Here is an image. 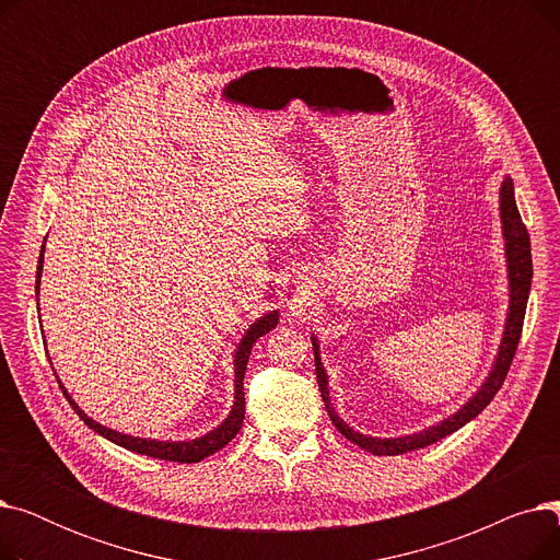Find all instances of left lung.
Wrapping results in <instances>:
<instances>
[{
	"label": "left lung",
	"instance_id": "left-lung-1",
	"mask_svg": "<svg viewBox=\"0 0 560 560\" xmlns=\"http://www.w3.org/2000/svg\"><path fill=\"white\" fill-rule=\"evenodd\" d=\"M499 215H502V231H504V241H506V268H509V313H506L502 345H499L494 365H492L488 378L483 381V386L472 395V399H467L447 420H443L435 427H429L424 431H418L413 435H401V438H372V435H363L351 427H347L331 406L329 378L319 361V345H317V338L311 336L313 354H315V374H317L322 401H325V408H327L334 427L347 440H351V443L359 445L361 450H365L374 456H397V454H406V452L433 445L440 438H445V435L454 433L456 429H460L463 424H467L469 420H475L481 410L492 401L497 390L504 386V378L509 374V368L513 363L515 349H517V342L522 336L526 300H528V290H532V277H534L532 243H528V231L517 211L511 176H506V179L502 182V188H499Z\"/></svg>",
	"mask_w": 560,
	"mask_h": 560
}]
</instances>
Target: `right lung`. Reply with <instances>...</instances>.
<instances>
[{
  "mask_svg": "<svg viewBox=\"0 0 560 560\" xmlns=\"http://www.w3.org/2000/svg\"><path fill=\"white\" fill-rule=\"evenodd\" d=\"M43 252L45 245L40 249V258H38V272H36V298H38V290H40V277H43ZM279 322V311H270L265 313L262 317H258L254 325L245 331L241 345L235 347V354H233V365H235V390H233V406H231V413L226 416V420L215 427L213 431H209L201 438L195 440H182V443H170V440H150V438H136V435H127L120 431H113L100 422H95L93 418H88L83 410L77 406V401L68 395L66 386L61 384V378L58 381V386H61L66 399L70 401V406L74 408V413L91 427L95 433L104 435L110 443L120 445L129 452L136 454H144V456H152V458H161V460H174V463H199L201 458L215 454L218 450H222L224 445H229L231 440L235 438V433L241 431L243 420H245V390H243V381H245V370H247V361L252 354V347L254 342L265 336L268 331H272ZM56 374V372H54Z\"/></svg>",
  "mask_w": 560,
  "mask_h": 560,
  "instance_id": "1",
  "label": "right lung"
}]
</instances>
